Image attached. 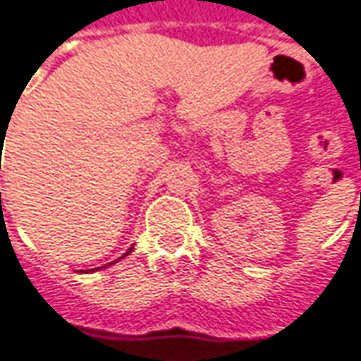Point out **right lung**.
<instances>
[{
	"instance_id": "right-lung-1",
	"label": "right lung",
	"mask_w": 361,
	"mask_h": 361,
	"mask_svg": "<svg viewBox=\"0 0 361 361\" xmlns=\"http://www.w3.org/2000/svg\"><path fill=\"white\" fill-rule=\"evenodd\" d=\"M130 252H132V247H130ZM130 252H128V254H130Z\"/></svg>"
}]
</instances>
